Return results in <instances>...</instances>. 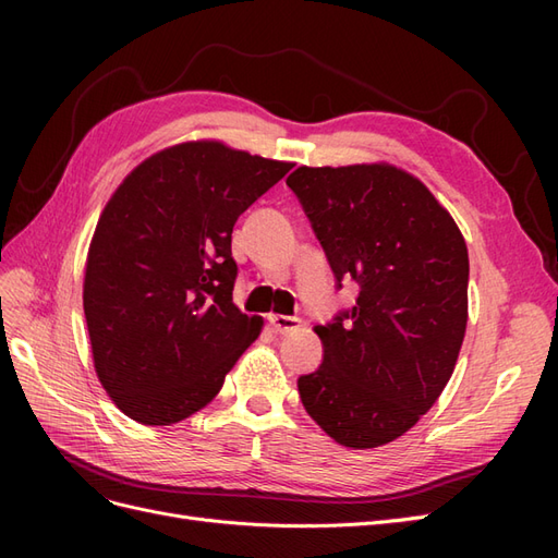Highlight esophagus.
<instances>
[{
    "instance_id": "obj_1",
    "label": "esophagus",
    "mask_w": 558,
    "mask_h": 558,
    "mask_svg": "<svg viewBox=\"0 0 558 558\" xmlns=\"http://www.w3.org/2000/svg\"><path fill=\"white\" fill-rule=\"evenodd\" d=\"M267 320H269V326L275 328V332H281V335H286V332H293V330H298V328H300V318H298V316L269 314V316H267Z\"/></svg>"
}]
</instances>
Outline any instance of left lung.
I'll use <instances>...</instances> for the list:
<instances>
[{
	"label": "left lung",
	"instance_id": "1",
	"mask_svg": "<svg viewBox=\"0 0 558 558\" xmlns=\"http://www.w3.org/2000/svg\"><path fill=\"white\" fill-rule=\"evenodd\" d=\"M356 305L316 326L324 363L298 379L335 442L373 449L408 433L440 398L468 326V246L416 177L388 162L298 167L286 179Z\"/></svg>",
	"mask_w": 558,
	"mask_h": 558
}]
</instances>
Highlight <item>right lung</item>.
I'll return each mask as SVG.
<instances>
[{
  "label": "right lung",
  "instance_id": "add662e5",
  "mask_svg": "<svg viewBox=\"0 0 558 558\" xmlns=\"http://www.w3.org/2000/svg\"><path fill=\"white\" fill-rule=\"evenodd\" d=\"M291 162L223 142L146 158L99 216L83 279L95 373L125 416L172 426L209 404L263 330L232 302V228Z\"/></svg>",
  "mask_w": 558,
  "mask_h": 558
}]
</instances>
